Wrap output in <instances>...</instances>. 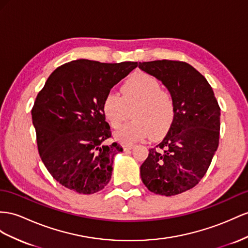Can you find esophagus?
I'll list each match as a JSON object with an SVG mask.
<instances>
[{"label": "esophagus", "instance_id": "34e87169", "mask_svg": "<svg viewBox=\"0 0 248 248\" xmlns=\"http://www.w3.org/2000/svg\"><path fill=\"white\" fill-rule=\"evenodd\" d=\"M135 145L134 144H131V143H128V144H124L123 148L124 151H129V150H132L133 148H134Z\"/></svg>", "mask_w": 248, "mask_h": 248}]
</instances>
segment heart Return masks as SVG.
<instances>
[{
	"instance_id": "obj_1",
	"label": "heart",
	"mask_w": 248,
	"mask_h": 248,
	"mask_svg": "<svg viewBox=\"0 0 248 248\" xmlns=\"http://www.w3.org/2000/svg\"><path fill=\"white\" fill-rule=\"evenodd\" d=\"M132 110L131 123L115 133L123 143L142 140L151 135L158 139L172 129L177 108L172 93L161 88L160 82L144 72L133 74L122 86V96L108 92L101 100V111L112 129H118Z\"/></svg>"
}]
</instances>
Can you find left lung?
I'll return each instance as SVG.
<instances>
[{"instance_id":"obj_1","label":"left lung","mask_w":248,"mask_h":248,"mask_svg":"<svg viewBox=\"0 0 248 248\" xmlns=\"http://www.w3.org/2000/svg\"><path fill=\"white\" fill-rule=\"evenodd\" d=\"M138 67L162 81L177 108L172 129L141 164V180L157 195H178L198 185L211 166L219 145L220 107L204 76L186 62H143Z\"/></svg>"}]
</instances>
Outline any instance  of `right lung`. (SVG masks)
Returning <instances> with one entry per match:
<instances>
[{
  "instance_id": "1",
  "label": "right lung",
  "mask_w": 248,
  "mask_h": 248,
  "mask_svg": "<svg viewBox=\"0 0 248 248\" xmlns=\"http://www.w3.org/2000/svg\"><path fill=\"white\" fill-rule=\"evenodd\" d=\"M137 65L72 61L56 68L37 94L31 110L37 149L62 186L89 195L109 183L114 155L123 148L105 143L111 130L101 100Z\"/></svg>"
}]
</instances>
